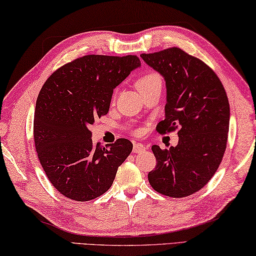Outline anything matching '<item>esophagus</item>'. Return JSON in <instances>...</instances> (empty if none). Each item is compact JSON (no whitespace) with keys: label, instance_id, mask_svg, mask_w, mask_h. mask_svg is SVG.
I'll list each match as a JSON object with an SVG mask.
<instances>
[{"label":"esophagus","instance_id":"esophagus-1","mask_svg":"<svg viewBox=\"0 0 256 256\" xmlns=\"http://www.w3.org/2000/svg\"><path fill=\"white\" fill-rule=\"evenodd\" d=\"M132 148H134V152H135V153H142L146 150V146L144 144H142V143H135V144H134Z\"/></svg>","mask_w":256,"mask_h":256}]
</instances>
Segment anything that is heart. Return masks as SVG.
Wrapping results in <instances>:
<instances>
[{
	"label": "heart",
	"instance_id": "b5f03b06",
	"mask_svg": "<svg viewBox=\"0 0 256 256\" xmlns=\"http://www.w3.org/2000/svg\"><path fill=\"white\" fill-rule=\"evenodd\" d=\"M135 86L137 90L140 92L142 95L148 93L154 87L161 86V77L160 74L154 72V71H148V72H145L144 74L138 77V79L135 82Z\"/></svg>",
	"mask_w": 256,
	"mask_h": 256
}]
</instances>
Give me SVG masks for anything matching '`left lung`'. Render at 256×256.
Here are the masks:
<instances>
[{
    "label": "left lung",
    "instance_id": "1",
    "mask_svg": "<svg viewBox=\"0 0 256 256\" xmlns=\"http://www.w3.org/2000/svg\"><path fill=\"white\" fill-rule=\"evenodd\" d=\"M140 58L166 80V116L156 130L179 129L177 146H152L156 166L148 182L160 194L190 196L210 182L222 161L230 119L227 94L210 66L178 48Z\"/></svg>",
    "mask_w": 256,
    "mask_h": 256
}]
</instances>
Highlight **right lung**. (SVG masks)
Here are the masks:
<instances>
[{"label":"right lung","instance_id":"add662e5","mask_svg":"<svg viewBox=\"0 0 256 256\" xmlns=\"http://www.w3.org/2000/svg\"><path fill=\"white\" fill-rule=\"evenodd\" d=\"M140 66L136 56H85L51 74L42 87L34 116L40 162L58 192L85 202L112 186L118 168L132 150L120 138L103 148L90 127L110 108L113 90Z\"/></svg>","mask_w":256,"mask_h":256}]
</instances>
